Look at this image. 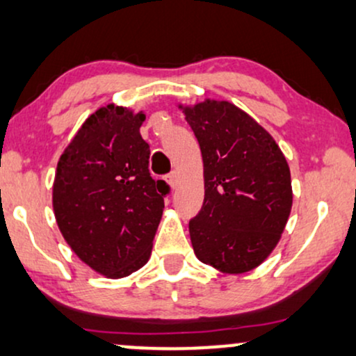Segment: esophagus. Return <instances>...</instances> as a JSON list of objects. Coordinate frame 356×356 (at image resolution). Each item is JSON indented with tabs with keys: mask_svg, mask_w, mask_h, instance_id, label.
Wrapping results in <instances>:
<instances>
[{
	"mask_svg": "<svg viewBox=\"0 0 356 356\" xmlns=\"http://www.w3.org/2000/svg\"><path fill=\"white\" fill-rule=\"evenodd\" d=\"M165 181H168L169 186L174 188L175 186H177V172H170L168 177H165Z\"/></svg>",
	"mask_w": 356,
	"mask_h": 356,
	"instance_id": "1",
	"label": "esophagus"
}]
</instances>
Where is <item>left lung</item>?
I'll use <instances>...</instances> for the list:
<instances>
[{"label":"left lung","instance_id":"obj_1","mask_svg":"<svg viewBox=\"0 0 356 356\" xmlns=\"http://www.w3.org/2000/svg\"><path fill=\"white\" fill-rule=\"evenodd\" d=\"M181 108L204 161V205L188 222L193 253L222 273H248L271 254L286 228L289 165L271 134L233 103Z\"/></svg>","mask_w":356,"mask_h":356}]
</instances>
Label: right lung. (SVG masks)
Listing matches in <instances>:
<instances>
[{"instance_id": "right-lung-1", "label": "right lung", "mask_w": 356, "mask_h": 356, "mask_svg": "<svg viewBox=\"0 0 356 356\" xmlns=\"http://www.w3.org/2000/svg\"><path fill=\"white\" fill-rule=\"evenodd\" d=\"M146 115L113 103L90 115L62 152L52 187L58 230L103 276H129L147 263L169 186L149 174Z\"/></svg>"}]
</instances>
